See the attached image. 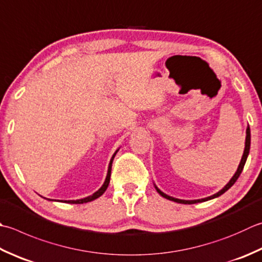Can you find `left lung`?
<instances>
[{"label":"left lung","mask_w":262,"mask_h":262,"mask_svg":"<svg viewBox=\"0 0 262 262\" xmlns=\"http://www.w3.org/2000/svg\"><path fill=\"white\" fill-rule=\"evenodd\" d=\"M250 145H251V132H250V127L248 126L247 127V137H245V147H244V152H243V156H242V159H241L239 161V165L237 167V170L235 171L234 176L229 179V182L225 185L222 189H220L219 192H217L216 194H213V195H210L208 198H203V199H198V200H182V199H177V198H172L170 195H168V194L163 193L160 188H159L155 183H153V185H155L157 192L160 194V195L162 198H165L167 200H170V201H173V202H177V203H182V204H194V203H200V202H206V201H209V200H212V199H216L218 196L222 195V194H224L226 191H228V189L232 187L235 182L237 181V178L239 177L241 172H242L243 168H244V165L245 162H247V159H248V156L250 153Z\"/></svg>","instance_id":"1"}]
</instances>
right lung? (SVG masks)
I'll use <instances>...</instances> for the list:
<instances>
[{
    "instance_id": "obj_1",
    "label": "right lung",
    "mask_w": 262,
    "mask_h": 262,
    "mask_svg": "<svg viewBox=\"0 0 262 262\" xmlns=\"http://www.w3.org/2000/svg\"><path fill=\"white\" fill-rule=\"evenodd\" d=\"M120 148V147H119ZM119 148H118V150H116V152L114 153V156H112V158H111V160H110V162H109V167H107V173H106V177H105V181H104V183H103V185H102L99 189H97V191L95 192V193H93L92 194V195H89V196H86V198H84V199H78V200H68V201H67V200H62V201H60V202H66V203H71V204H80V203H87V202H91V201H93V200H95V199H97V198H100L102 194H103L104 192H105V189L107 188V186H109V183H110V177H111V167H112V161H114V158H115V156L117 155V152L119 151ZM46 200H49V201H54V200H50V199H46Z\"/></svg>"
}]
</instances>
